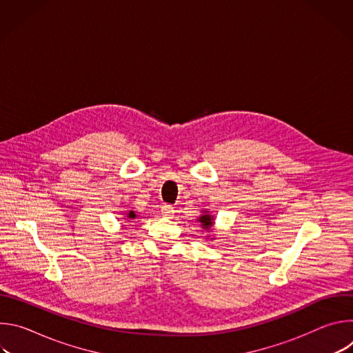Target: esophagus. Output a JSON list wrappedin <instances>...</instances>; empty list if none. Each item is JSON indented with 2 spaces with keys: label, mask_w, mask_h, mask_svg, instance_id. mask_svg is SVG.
<instances>
[{
  "label": "esophagus",
  "mask_w": 353,
  "mask_h": 353,
  "mask_svg": "<svg viewBox=\"0 0 353 353\" xmlns=\"http://www.w3.org/2000/svg\"><path fill=\"white\" fill-rule=\"evenodd\" d=\"M162 215L166 216V218H173V215H174L173 207H172V205H165V207L162 208Z\"/></svg>",
  "instance_id": "1"
}]
</instances>
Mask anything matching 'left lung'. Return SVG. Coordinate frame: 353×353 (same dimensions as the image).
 I'll list each match as a JSON object with an SVG mask.
<instances>
[{"instance_id":"obj_1","label":"left lung","mask_w":353,"mask_h":353,"mask_svg":"<svg viewBox=\"0 0 353 353\" xmlns=\"http://www.w3.org/2000/svg\"><path fill=\"white\" fill-rule=\"evenodd\" d=\"M199 223H201V228H203L204 230H211L212 229V225H214V216L211 215V212L205 211L204 215H201L198 219H196Z\"/></svg>"}]
</instances>
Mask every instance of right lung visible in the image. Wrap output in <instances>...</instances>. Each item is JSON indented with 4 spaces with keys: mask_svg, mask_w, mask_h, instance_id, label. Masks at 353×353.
Returning <instances> with one entry per match:
<instances>
[{
    "mask_svg": "<svg viewBox=\"0 0 353 353\" xmlns=\"http://www.w3.org/2000/svg\"><path fill=\"white\" fill-rule=\"evenodd\" d=\"M125 216H127V219L131 222V221H132V219H135L138 215H137L134 211H128V212L125 214Z\"/></svg>",
    "mask_w": 353,
    "mask_h": 353,
    "instance_id": "add662e5",
    "label": "right lung"
}]
</instances>
